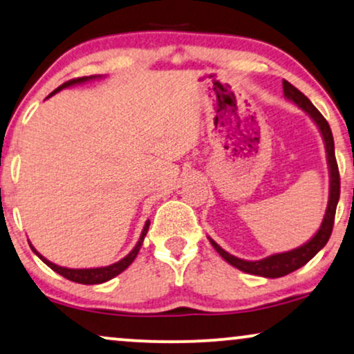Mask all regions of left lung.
Segmentation results:
<instances>
[{
	"label": "left lung",
	"instance_id": "8db88e82",
	"mask_svg": "<svg viewBox=\"0 0 354 354\" xmlns=\"http://www.w3.org/2000/svg\"><path fill=\"white\" fill-rule=\"evenodd\" d=\"M283 93L284 97L291 102H295L297 107L304 110V112L309 115L312 120H314L315 125L319 127L320 135L324 138L325 143V153H327V164H328V172H330V192H328V205L327 209H325L324 221L320 224L319 231L315 232V236L307 241L306 244H302L297 249L281 252V254L270 255L267 259L261 260H242L237 259L231 254H227L226 250L221 249L213 239H209L211 245L214 247V250L218 252L219 255L223 257L227 263H231L232 267L244 273L257 274V277H265V278H279L284 277V274L292 273L295 270L304 267V265L310 259H314L315 254L319 250H322L325 244L328 242L330 236H332L333 229V221H335V211H337L338 198H339V172L337 166V159H335V145H333V135L332 130H330L328 122L325 120L322 113L319 112L317 109L314 107V104L310 102L309 99L306 97L304 94L301 93L299 89H296L291 82L283 81Z\"/></svg>",
	"mask_w": 354,
	"mask_h": 354
}]
</instances>
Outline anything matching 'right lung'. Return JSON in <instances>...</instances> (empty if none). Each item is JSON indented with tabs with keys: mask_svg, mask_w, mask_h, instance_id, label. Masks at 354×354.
<instances>
[{
	"mask_svg": "<svg viewBox=\"0 0 354 354\" xmlns=\"http://www.w3.org/2000/svg\"><path fill=\"white\" fill-rule=\"evenodd\" d=\"M97 77H102V76H82V77H76V80H70L66 82H63L62 86L57 87V89L53 91L52 94H48V97H52L53 94L59 93L62 89H65V87H70V86H76V84H82V82H87L91 80H97ZM47 97V99H48ZM149 219L146 221L145 227H143V232H141L140 236V241H138V244L133 247V250L128 254L127 257H123L122 260H118L117 263H112L109 265V267H99V268H66V267H59V265H55L52 261L45 259L44 255H40L39 252L34 249V245L30 244V249L34 254L39 257L40 260L44 261L45 265H48L50 268L53 270V272H57L58 274H62V277H65L66 279H70V281H75V283H81V284H100V283H105L109 281V279L115 278L117 274H120L123 270H127L130 265L133 263V260L136 259L138 252H140L141 245H143V241H145V236L148 234V229H149Z\"/></svg>",
	"mask_w": 354,
	"mask_h": 354,
	"instance_id": "obj_1",
	"label": "right lung"
}]
</instances>
